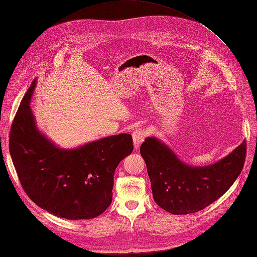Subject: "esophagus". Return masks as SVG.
<instances>
[{"label": "esophagus", "instance_id": "obj_1", "mask_svg": "<svg viewBox=\"0 0 257 257\" xmlns=\"http://www.w3.org/2000/svg\"><path fill=\"white\" fill-rule=\"evenodd\" d=\"M146 136H147V132L144 128H137L133 132V141H134V146L136 149L145 141Z\"/></svg>", "mask_w": 257, "mask_h": 257}]
</instances>
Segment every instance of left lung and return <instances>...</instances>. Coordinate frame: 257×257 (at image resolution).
I'll use <instances>...</instances> for the list:
<instances>
[{
  "instance_id": "left-lung-1",
  "label": "left lung",
  "mask_w": 257,
  "mask_h": 257,
  "mask_svg": "<svg viewBox=\"0 0 257 257\" xmlns=\"http://www.w3.org/2000/svg\"><path fill=\"white\" fill-rule=\"evenodd\" d=\"M141 154L155 203L169 213L189 214L212 204L235 182L243 168L246 143L244 141L226 158L204 167L184 164L154 137L145 139Z\"/></svg>"
}]
</instances>
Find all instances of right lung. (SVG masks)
Masks as SVG:
<instances>
[{
	"label": "right lung",
	"instance_id": "right-lung-1",
	"mask_svg": "<svg viewBox=\"0 0 257 257\" xmlns=\"http://www.w3.org/2000/svg\"><path fill=\"white\" fill-rule=\"evenodd\" d=\"M34 88L35 79L10 133V152L22 189L53 215L67 220L96 217L111 204L114 170L133 151V138L119 134L76 149H59L36 128L29 105Z\"/></svg>",
	"mask_w": 257,
	"mask_h": 257
}]
</instances>
